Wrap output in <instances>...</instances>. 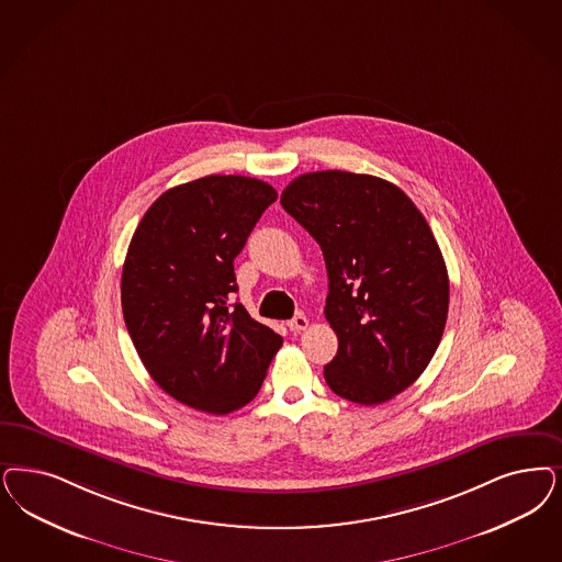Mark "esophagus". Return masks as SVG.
<instances>
[{
    "label": "esophagus",
    "mask_w": 562,
    "mask_h": 562,
    "mask_svg": "<svg viewBox=\"0 0 562 562\" xmlns=\"http://www.w3.org/2000/svg\"><path fill=\"white\" fill-rule=\"evenodd\" d=\"M307 326H310V319H307L303 313L294 315L291 322H289V328H291L292 331H301V329H307Z\"/></svg>",
    "instance_id": "34e87169"
}]
</instances>
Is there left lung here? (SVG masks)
<instances>
[{
	"label": "left lung",
	"instance_id": "obj_1",
	"mask_svg": "<svg viewBox=\"0 0 562 562\" xmlns=\"http://www.w3.org/2000/svg\"><path fill=\"white\" fill-rule=\"evenodd\" d=\"M280 203L324 252V313L338 336L328 386L357 405L386 403L445 334L448 271L426 217L396 184L342 170L294 178Z\"/></svg>",
	"mask_w": 562,
	"mask_h": 562
}]
</instances>
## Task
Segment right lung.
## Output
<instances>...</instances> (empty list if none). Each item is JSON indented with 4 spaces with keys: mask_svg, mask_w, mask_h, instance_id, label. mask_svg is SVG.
<instances>
[{
    "mask_svg": "<svg viewBox=\"0 0 562 562\" xmlns=\"http://www.w3.org/2000/svg\"><path fill=\"white\" fill-rule=\"evenodd\" d=\"M278 199L249 176H205L161 194L122 270V313L155 384L187 407L226 415L251 403L282 336L234 303V259Z\"/></svg>",
    "mask_w": 562,
    "mask_h": 562,
    "instance_id": "1",
    "label": "right lung"
}]
</instances>
